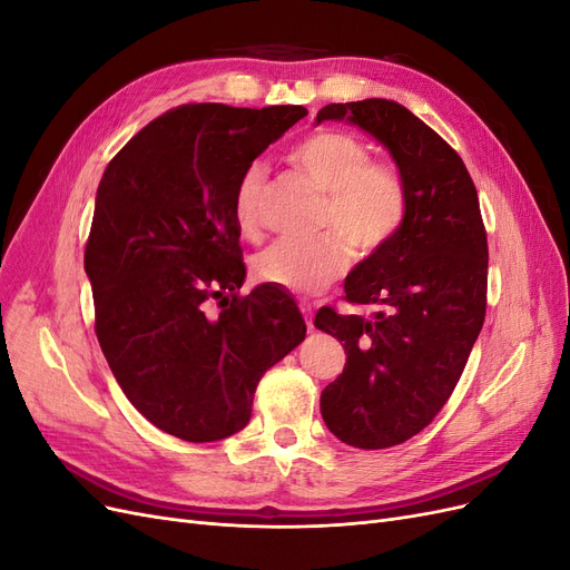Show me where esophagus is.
<instances>
[{
  "instance_id": "1",
  "label": "esophagus",
  "mask_w": 570,
  "mask_h": 570,
  "mask_svg": "<svg viewBox=\"0 0 570 570\" xmlns=\"http://www.w3.org/2000/svg\"><path fill=\"white\" fill-rule=\"evenodd\" d=\"M302 306V314H304V321H306V327L308 331H314V318H312V306H308L306 302L299 304Z\"/></svg>"
}]
</instances>
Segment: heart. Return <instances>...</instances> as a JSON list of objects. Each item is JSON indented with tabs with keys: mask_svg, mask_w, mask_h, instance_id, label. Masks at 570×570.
<instances>
[{
	"mask_svg": "<svg viewBox=\"0 0 570 570\" xmlns=\"http://www.w3.org/2000/svg\"><path fill=\"white\" fill-rule=\"evenodd\" d=\"M287 161L325 193L318 228L335 230L354 254L377 252L402 228L406 216L404 185L390 166L371 161V151L358 137L340 130L312 132L289 149ZM264 195L266 170L252 164L239 176L233 197V214L245 235L258 230ZM344 266L347 252L335 235L308 243L278 239L252 262L258 281L292 295H316L337 278Z\"/></svg>",
	"mask_w": 570,
	"mask_h": 570,
	"instance_id": "1",
	"label": "heart"
}]
</instances>
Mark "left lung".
<instances>
[{
    "label": "left lung",
    "mask_w": 570,
    "mask_h": 570,
    "mask_svg": "<svg viewBox=\"0 0 570 570\" xmlns=\"http://www.w3.org/2000/svg\"><path fill=\"white\" fill-rule=\"evenodd\" d=\"M387 149L406 193L402 228L344 281L371 318L321 308L314 325L342 342L347 364L321 392L327 430L358 450L402 444L450 400L485 321L488 235L459 154L396 101L327 105Z\"/></svg>",
    "instance_id": "obj_1"
}]
</instances>
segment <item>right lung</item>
I'll list each match as a JSON object with an SVG mask.
<instances>
[{"label":"right lung","instance_id":"1","mask_svg":"<svg viewBox=\"0 0 570 570\" xmlns=\"http://www.w3.org/2000/svg\"><path fill=\"white\" fill-rule=\"evenodd\" d=\"M306 114L187 105L151 120L101 176L85 247L97 340L130 404L168 435L243 430L262 375L306 335L287 292L235 295L247 268L233 214L239 176ZM209 296L227 299L218 317L205 314Z\"/></svg>","mask_w":570,"mask_h":570}]
</instances>
